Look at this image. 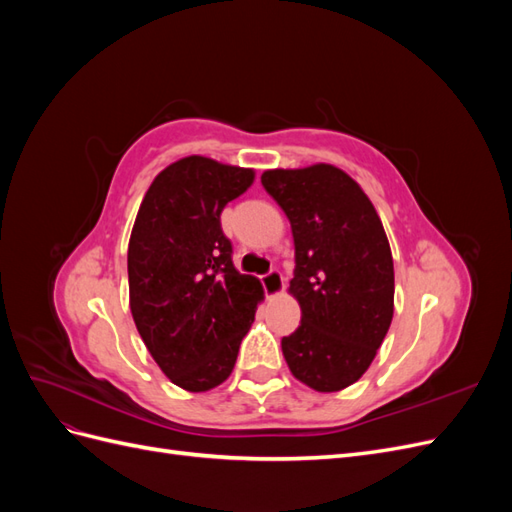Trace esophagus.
Wrapping results in <instances>:
<instances>
[{
  "instance_id": "esophagus-1",
  "label": "esophagus",
  "mask_w": 512,
  "mask_h": 512,
  "mask_svg": "<svg viewBox=\"0 0 512 512\" xmlns=\"http://www.w3.org/2000/svg\"><path fill=\"white\" fill-rule=\"evenodd\" d=\"M262 286H265L267 297H277L284 292V277L277 269H271L267 275H262Z\"/></svg>"
}]
</instances>
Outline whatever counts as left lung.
I'll use <instances>...</instances> for the list:
<instances>
[{
    "mask_svg": "<svg viewBox=\"0 0 512 512\" xmlns=\"http://www.w3.org/2000/svg\"><path fill=\"white\" fill-rule=\"evenodd\" d=\"M290 220L301 327L282 339L292 376L318 393L359 380L393 320L391 245L371 200L342 168H273L260 177Z\"/></svg>",
    "mask_w": 512,
    "mask_h": 512,
    "instance_id": "1",
    "label": "left lung"
}]
</instances>
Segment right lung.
<instances>
[{
  "label": "right lung",
  "instance_id": "right-lung-1",
  "mask_svg": "<svg viewBox=\"0 0 512 512\" xmlns=\"http://www.w3.org/2000/svg\"><path fill=\"white\" fill-rule=\"evenodd\" d=\"M254 168L188 156L153 179L128 245L130 309L153 361L183 391L205 393L235 367L265 290L232 265L220 215Z\"/></svg>",
  "mask_w": 512,
  "mask_h": 512
}]
</instances>
